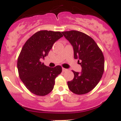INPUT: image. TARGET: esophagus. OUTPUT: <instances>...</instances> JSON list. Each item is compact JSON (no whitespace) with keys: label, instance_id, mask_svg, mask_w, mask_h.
<instances>
[{"label":"esophagus","instance_id":"esophagus-1","mask_svg":"<svg viewBox=\"0 0 121 121\" xmlns=\"http://www.w3.org/2000/svg\"><path fill=\"white\" fill-rule=\"evenodd\" d=\"M67 71V69H66V68H62V71L63 72H65V71Z\"/></svg>","mask_w":121,"mask_h":121}]
</instances>
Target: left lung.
Masks as SVG:
<instances>
[{
  "label": "left lung",
  "instance_id": "1",
  "mask_svg": "<svg viewBox=\"0 0 121 121\" xmlns=\"http://www.w3.org/2000/svg\"><path fill=\"white\" fill-rule=\"evenodd\" d=\"M73 48L74 58L78 59L81 72L74 73L73 79L67 82L69 89L76 95H84L92 90L99 83L104 70V57L95 40L78 31L62 33Z\"/></svg>",
  "mask_w": 121,
  "mask_h": 121
}]
</instances>
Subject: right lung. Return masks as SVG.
Returning <instances> with one entry per match:
<instances>
[{"label": "right lung", "mask_w": 121, "mask_h": 121, "mask_svg": "<svg viewBox=\"0 0 121 121\" xmlns=\"http://www.w3.org/2000/svg\"><path fill=\"white\" fill-rule=\"evenodd\" d=\"M63 37L59 31L42 30L36 33L22 47L17 60L19 77L28 90L36 95L45 96L54 88L55 79L62 67L54 68L40 62L48 56L55 42Z\"/></svg>", "instance_id": "obj_1"}]
</instances>
